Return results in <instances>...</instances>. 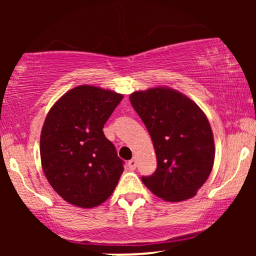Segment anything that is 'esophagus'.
<instances>
[{
  "mask_svg": "<svg viewBox=\"0 0 256 256\" xmlns=\"http://www.w3.org/2000/svg\"><path fill=\"white\" fill-rule=\"evenodd\" d=\"M128 168H130V170L136 168V166H137L136 158H131V160L128 162Z\"/></svg>",
  "mask_w": 256,
  "mask_h": 256,
  "instance_id": "34e87169",
  "label": "esophagus"
}]
</instances>
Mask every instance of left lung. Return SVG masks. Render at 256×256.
I'll return each instance as SVG.
<instances>
[{
	"instance_id": "left-lung-1",
	"label": "left lung",
	"mask_w": 256,
	"mask_h": 256,
	"mask_svg": "<svg viewBox=\"0 0 256 256\" xmlns=\"http://www.w3.org/2000/svg\"><path fill=\"white\" fill-rule=\"evenodd\" d=\"M130 102L144 122L158 166L142 182L154 195L179 202L196 195L210 177L214 140L210 122L186 96L167 88L131 94Z\"/></svg>"
}]
</instances>
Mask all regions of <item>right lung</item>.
<instances>
[{"label": "right lung", "mask_w": 256, "mask_h": 256, "mask_svg": "<svg viewBox=\"0 0 256 256\" xmlns=\"http://www.w3.org/2000/svg\"><path fill=\"white\" fill-rule=\"evenodd\" d=\"M122 100L114 91L80 85L49 110L40 143L43 172L68 204L96 207L116 189L124 161L104 126Z\"/></svg>", "instance_id": "add662e5"}]
</instances>
